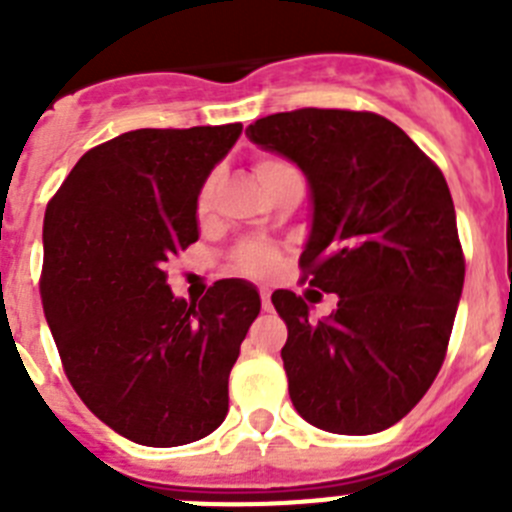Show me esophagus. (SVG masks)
I'll return each instance as SVG.
<instances>
[{
    "instance_id": "1",
    "label": "esophagus",
    "mask_w": 512,
    "mask_h": 512,
    "mask_svg": "<svg viewBox=\"0 0 512 512\" xmlns=\"http://www.w3.org/2000/svg\"><path fill=\"white\" fill-rule=\"evenodd\" d=\"M261 307H264L266 312L271 310V292H269V289H261Z\"/></svg>"
}]
</instances>
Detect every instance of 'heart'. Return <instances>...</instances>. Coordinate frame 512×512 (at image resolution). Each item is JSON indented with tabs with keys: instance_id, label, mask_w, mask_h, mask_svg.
<instances>
[{
	"instance_id": "obj_1",
	"label": "heart",
	"mask_w": 512,
	"mask_h": 512,
	"mask_svg": "<svg viewBox=\"0 0 512 512\" xmlns=\"http://www.w3.org/2000/svg\"><path fill=\"white\" fill-rule=\"evenodd\" d=\"M284 161L279 158H259L256 166H253V174L259 182H264L266 176L274 174V171L284 169ZM212 197H215V179H207L205 184L200 187V194H197V215H207L212 207ZM233 264L235 269L241 271V274H248V277H266L274 266H277V253L274 248H269L266 243L259 241H251V243H243L233 256Z\"/></svg>"
}]
</instances>
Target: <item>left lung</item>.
Instances as JSON below:
<instances>
[{
  "instance_id": "obj_1",
  "label": "left lung",
  "mask_w": 512,
  "mask_h": 512,
  "mask_svg": "<svg viewBox=\"0 0 512 512\" xmlns=\"http://www.w3.org/2000/svg\"><path fill=\"white\" fill-rule=\"evenodd\" d=\"M246 135L307 176L312 225L300 266L312 287L338 295L323 320L289 289L271 295L287 323L292 405L330 433L384 431L428 392L454 328L464 253L449 184L374 112H277Z\"/></svg>"
}]
</instances>
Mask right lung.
Wrapping results in <instances>:
<instances>
[{
	"mask_svg": "<svg viewBox=\"0 0 512 512\" xmlns=\"http://www.w3.org/2000/svg\"><path fill=\"white\" fill-rule=\"evenodd\" d=\"M243 125L130 130L76 161L43 223L40 297L63 372L115 433L184 446L228 415V377L261 310L220 279L174 297L166 261L200 238L197 194Z\"/></svg>",
	"mask_w": 512,
	"mask_h": 512,
	"instance_id": "add662e5",
	"label": "right lung"
}]
</instances>
